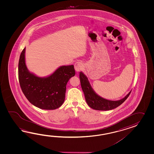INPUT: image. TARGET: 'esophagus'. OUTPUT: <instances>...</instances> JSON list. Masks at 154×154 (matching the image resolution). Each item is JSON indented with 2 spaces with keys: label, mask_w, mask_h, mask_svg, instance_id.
Instances as JSON below:
<instances>
[{
  "label": "esophagus",
  "mask_w": 154,
  "mask_h": 154,
  "mask_svg": "<svg viewBox=\"0 0 154 154\" xmlns=\"http://www.w3.org/2000/svg\"><path fill=\"white\" fill-rule=\"evenodd\" d=\"M83 68H84V65L81 62H77L74 64V68L76 72H78L80 70H82V69H83Z\"/></svg>",
  "instance_id": "1"
}]
</instances>
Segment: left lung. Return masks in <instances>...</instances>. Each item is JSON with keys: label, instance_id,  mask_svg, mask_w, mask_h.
I'll return each instance as SVG.
<instances>
[{"label": "left lung", "instance_id": "8db88e82", "mask_svg": "<svg viewBox=\"0 0 154 154\" xmlns=\"http://www.w3.org/2000/svg\"><path fill=\"white\" fill-rule=\"evenodd\" d=\"M79 77L86 101L89 107L95 110L108 111L117 107L127 100L131 91L129 92L125 98L119 101L107 100L99 96L95 93L91 87L87 77L82 72H80Z\"/></svg>", "mask_w": 154, "mask_h": 154}]
</instances>
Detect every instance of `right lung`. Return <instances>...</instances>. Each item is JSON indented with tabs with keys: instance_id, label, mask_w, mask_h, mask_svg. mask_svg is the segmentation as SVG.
<instances>
[{
	"instance_id": "add662e5",
	"label": "right lung",
	"mask_w": 154,
	"mask_h": 154,
	"mask_svg": "<svg viewBox=\"0 0 154 154\" xmlns=\"http://www.w3.org/2000/svg\"><path fill=\"white\" fill-rule=\"evenodd\" d=\"M25 48L21 53L18 68L19 81L23 94L38 108L48 110L59 108L65 100L66 84L75 74L74 66H62L51 75L41 78L27 69Z\"/></svg>"
}]
</instances>
